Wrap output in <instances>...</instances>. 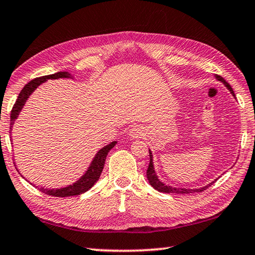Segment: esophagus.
<instances>
[{
  "label": "esophagus",
  "mask_w": 255,
  "mask_h": 255,
  "mask_svg": "<svg viewBox=\"0 0 255 255\" xmlns=\"http://www.w3.org/2000/svg\"><path fill=\"white\" fill-rule=\"evenodd\" d=\"M129 135H130V137L132 138H139L140 136L144 135V132L141 130L140 127H133L130 130V132H129Z\"/></svg>",
  "instance_id": "esophagus-1"
}]
</instances>
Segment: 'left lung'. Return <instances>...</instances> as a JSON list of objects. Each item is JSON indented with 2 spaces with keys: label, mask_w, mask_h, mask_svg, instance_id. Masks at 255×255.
Instances as JSON below:
<instances>
[{
  "label": "left lung",
  "mask_w": 255,
  "mask_h": 255,
  "mask_svg": "<svg viewBox=\"0 0 255 255\" xmlns=\"http://www.w3.org/2000/svg\"><path fill=\"white\" fill-rule=\"evenodd\" d=\"M216 77H217V80L222 81L224 84H225L227 86V89L230 90L231 93L233 94V96L235 97V93L234 91H233L232 86L227 83V82L223 79L222 76L219 75H216ZM146 175H147V179L149 181L150 185L154 189H156L157 191L159 192H165V193H181V195H183V193H192V192H201L204 191V190H206L208 187H210V184L207 185V187H204V188H200V189H182V188H173V187H170V185H165L163 182H161L157 179L156 174H155V171H154V165H153V155L152 153H150L149 150V164H148V167H147V171H146ZM214 183V182H213Z\"/></svg>",
  "instance_id": "1"
}]
</instances>
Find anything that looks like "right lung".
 <instances>
[{
  "mask_svg": "<svg viewBox=\"0 0 255 255\" xmlns=\"http://www.w3.org/2000/svg\"><path fill=\"white\" fill-rule=\"evenodd\" d=\"M71 75L68 74L67 72H57L55 74L51 75H45V76H40L37 77V79H33L24 85V88L21 90V92L19 93V97L16 99V101L14 103L13 108L11 110V125H13V122L18 117V115L20 114L21 109L24 105V102L27 101V99L29 98L30 94L32 93L34 89L37 88L38 85H40L42 82H45L48 79H60V77H70ZM12 127V126H11ZM117 144V141H112L111 144L107 145L106 147H103L98 152L96 155V157L90 165L89 170L86 171V173L82 176V178L75 182L73 185H70V187L66 188H62V189H45V188H40V191L46 193L48 196H53V197H71V196H79L81 193H84L88 191L89 189H91L93 187V184L97 182L100 178L101 172L103 170V166H105V162H106V157L109 150L114 147V146Z\"/></svg>",
  "mask_w": 255,
  "mask_h": 255,
  "instance_id": "1",
  "label": "right lung"
}]
</instances>
